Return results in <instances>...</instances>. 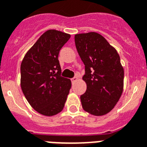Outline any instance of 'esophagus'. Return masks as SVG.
Masks as SVG:
<instances>
[{"mask_svg": "<svg viewBox=\"0 0 147 147\" xmlns=\"http://www.w3.org/2000/svg\"><path fill=\"white\" fill-rule=\"evenodd\" d=\"M77 77H74V78H72V79H71V82H72L73 84H74V83H75V82L77 81Z\"/></svg>", "mask_w": 147, "mask_h": 147, "instance_id": "obj_1", "label": "esophagus"}]
</instances>
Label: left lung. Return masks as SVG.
I'll list each match as a JSON object with an SVG mask.
<instances>
[{
    "label": "left lung",
    "instance_id": "left-lung-1",
    "mask_svg": "<svg viewBox=\"0 0 147 147\" xmlns=\"http://www.w3.org/2000/svg\"><path fill=\"white\" fill-rule=\"evenodd\" d=\"M75 45L85 65L83 80L86 91L80 96L82 107L94 116L114 108L123 90L124 70L117 50L98 33L77 34Z\"/></svg>",
    "mask_w": 147,
    "mask_h": 147
}]
</instances>
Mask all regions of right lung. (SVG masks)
<instances>
[{"instance_id":"1","label":"right lung","mask_w":147,"mask_h":147,"mask_svg":"<svg viewBox=\"0 0 147 147\" xmlns=\"http://www.w3.org/2000/svg\"><path fill=\"white\" fill-rule=\"evenodd\" d=\"M70 34L48 30L39 37L23 59L20 86L30 105L40 114L52 117L63 110L70 87L61 75L59 52Z\"/></svg>"}]
</instances>
